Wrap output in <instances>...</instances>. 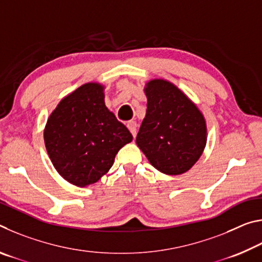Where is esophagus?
<instances>
[{"mask_svg": "<svg viewBox=\"0 0 262 262\" xmlns=\"http://www.w3.org/2000/svg\"><path fill=\"white\" fill-rule=\"evenodd\" d=\"M127 127H128V129L130 130L132 135L135 137V136H136V128H137L136 122H135V121H129V122L127 123Z\"/></svg>", "mask_w": 262, "mask_h": 262, "instance_id": "obj_1", "label": "esophagus"}]
</instances>
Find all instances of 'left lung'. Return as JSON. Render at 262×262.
Segmentation results:
<instances>
[{
    "instance_id": "left-lung-1",
    "label": "left lung",
    "mask_w": 262,
    "mask_h": 262,
    "mask_svg": "<svg viewBox=\"0 0 262 262\" xmlns=\"http://www.w3.org/2000/svg\"><path fill=\"white\" fill-rule=\"evenodd\" d=\"M144 92L147 114L136 136L137 147L162 173H185L206 147L203 114L183 91L165 79L149 81Z\"/></svg>"
}]
</instances>
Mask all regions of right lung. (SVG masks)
<instances>
[{
	"instance_id": "add662e5",
	"label": "right lung",
	"mask_w": 262,
	"mask_h": 262,
	"mask_svg": "<svg viewBox=\"0 0 262 262\" xmlns=\"http://www.w3.org/2000/svg\"><path fill=\"white\" fill-rule=\"evenodd\" d=\"M104 98L101 84H83L57 104L43 130L53 165L78 187L95 184L107 173L115 155L133 140Z\"/></svg>"
}]
</instances>
